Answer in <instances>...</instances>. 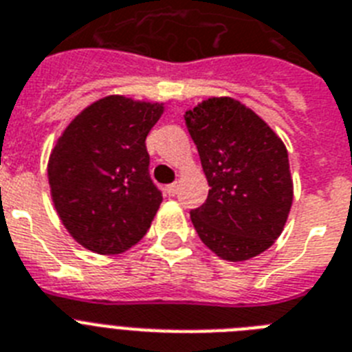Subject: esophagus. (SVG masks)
Returning <instances> with one entry per match:
<instances>
[{
  "instance_id": "esophagus-1",
  "label": "esophagus",
  "mask_w": 352,
  "mask_h": 352,
  "mask_svg": "<svg viewBox=\"0 0 352 352\" xmlns=\"http://www.w3.org/2000/svg\"><path fill=\"white\" fill-rule=\"evenodd\" d=\"M177 191H179V184H177V182H173V184L166 186V195H168V197H175Z\"/></svg>"
}]
</instances>
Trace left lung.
I'll list each match as a JSON object with an SVG mask.
<instances>
[{"instance_id":"8db88e82","label":"left lung","mask_w":352,"mask_h":352,"mask_svg":"<svg viewBox=\"0 0 352 352\" xmlns=\"http://www.w3.org/2000/svg\"><path fill=\"white\" fill-rule=\"evenodd\" d=\"M184 120L211 186L208 200L190 212L195 231L227 261L265 252L285 229L294 200L285 143L229 96L204 100Z\"/></svg>"}]
</instances>
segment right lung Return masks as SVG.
<instances>
[{"instance_id": "obj_1", "label": "right lung", "mask_w": 352, "mask_h": 352, "mask_svg": "<svg viewBox=\"0 0 352 352\" xmlns=\"http://www.w3.org/2000/svg\"><path fill=\"white\" fill-rule=\"evenodd\" d=\"M162 111V103L105 96L71 121L53 146V206L87 250L125 252L150 229L162 195L150 179L144 140Z\"/></svg>"}]
</instances>
